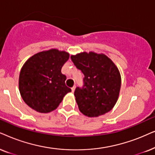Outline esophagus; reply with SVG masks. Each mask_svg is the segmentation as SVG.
<instances>
[{"mask_svg":"<svg viewBox=\"0 0 155 155\" xmlns=\"http://www.w3.org/2000/svg\"><path fill=\"white\" fill-rule=\"evenodd\" d=\"M75 88H76V86H74L73 87L71 88V91H72V92H74V91H75Z\"/></svg>","mask_w":155,"mask_h":155,"instance_id":"obj_1","label":"esophagus"}]
</instances>
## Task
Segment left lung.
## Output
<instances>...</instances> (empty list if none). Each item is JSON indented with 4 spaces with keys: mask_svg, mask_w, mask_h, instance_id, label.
<instances>
[{
    "mask_svg": "<svg viewBox=\"0 0 155 155\" xmlns=\"http://www.w3.org/2000/svg\"><path fill=\"white\" fill-rule=\"evenodd\" d=\"M71 59L84 75L83 88L74 91L81 113L92 117L109 112L116 104L121 86L116 65L106 54L94 51L71 55Z\"/></svg>",
    "mask_w": 155,
    "mask_h": 155,
    "instance_id": "8db88e82",
    "label": "left lung"
}]
</instances>
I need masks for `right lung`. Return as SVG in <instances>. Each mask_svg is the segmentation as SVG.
<instances>
[{
	"label": "right lung",
	"mask_w": 155,
	"mask_h": 155,
	"mask_svg": "<svg viewBox=\"0 0 155 155\" xmlns=\"http://www.w3.org/2000/svg\"><path fill=\"white\" fill-rule=\"evenodd\" d=\"M69 59L65 51L51 49L34 54L21 68L19 91L25 103L33 110L47 113L55 110L71 89L65 84L61 67Z\"/></svg>",
	"instance_id": "add662e5"
}]
</instances>
